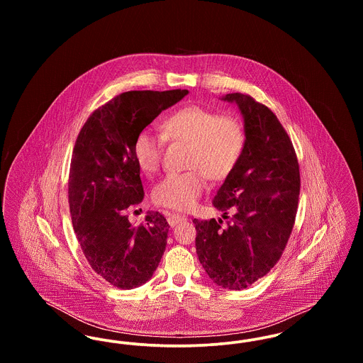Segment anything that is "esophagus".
Listing matches in <instances>:
<instances>
[{
  "label": "esophagus",
  "mask_w": 363,
  "mask_h": 363,
  "mask_svg": "<svg viewBox=\"0 0 363 363\" xmlns=\"http://www.w3.org/2000/svg\"><path fill=\"white\" fill-rule=\"evenodd\" d=\"M166 216H167V222H169V225H172V227L178 225V223H182V222H185V220H186V218H185V216H181V215H177V213H172V212L166 213Z\"/></svg>",
  "instance_id": "34e87169"
}]
</instances>
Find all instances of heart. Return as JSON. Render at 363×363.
<instances>
[{"instance_id":"heart-1","label":"heart","mask_w":363,"mask_h":363,"mask_svg":"<svg viewBox=\"0 0 363 363\" xmlns=\"http://www.w3.org/2000/svg\"><path fill=\"white\" fill-rule=\"evenodd\" d=\"M160 135L140 130L133 140V157L141 172L155 173L160 166L164 143L186 144L184 173L167 174L152 191L156 206L186 212L194 207L207 188V178L219 182L237 167L246 132L234 114H219L200 104L178 107L159 123Z\"/></svg>"}]
</instances>
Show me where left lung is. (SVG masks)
<instances>
[{
    "label": "left lung",
    "instance_id": "obj_1",
    "mask_svg": "<svg viewBox=\"0 0 363 363\" xmlns=\"http://www.w3.org/2000/svg\"><path fill=\"white\" fill-rule=\"evenodd\" d=\"M223 99L238 104L246 132L241 159L213 199L230 222L225 228L222 219L193 223L208 277L223 289L242 290L281 257L295 223L301 175L293 143L272 110L240 92Z\"/></svg>",
    "mask_w": 363,
    "mask_h": 363
}]
</instances>
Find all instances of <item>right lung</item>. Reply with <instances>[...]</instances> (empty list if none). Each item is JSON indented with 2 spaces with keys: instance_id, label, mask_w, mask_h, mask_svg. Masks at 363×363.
<instances>
[{
  "instance_id": "obj_1",
  "label": "right lung",
  "mask_w": 363,
  "mask_h": 363,
  "mask_svg": "<svg viewBox=\"0 0 363 363\" xmlns=\"http://www.w3.org/2000/svg\"><path fill=\"white\" fill-rule=\"evenodd\" d=\"M188 89L128 91L98 107L76 138L68 199L76 238L91 268L114 287L132 290L155 272L170 225L159 212L141 225L126 211L144 199L133 140Z\"/></svg>"
}]
</instances>
